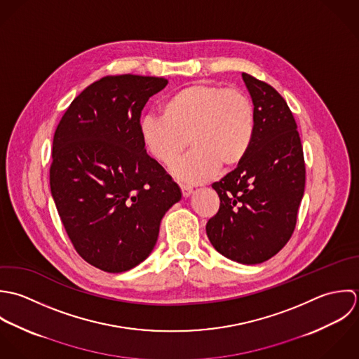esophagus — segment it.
<instances>
[{"label": "esophagus", "mask_w": 359, "mask_h": 359, "mask_svg": "<svg viewBox=\"0 0 359 359\" xmlns=\"http://www.w3.org/2000/svg\"><path fill=\"white\" fill-rule=\"evenodd\" d=\"M180 189H182V194H183V197H189V196L193 193V189H191L190 186L180 184Z\"/></svg>", "instance_id": "34e87169"}]
</instances>
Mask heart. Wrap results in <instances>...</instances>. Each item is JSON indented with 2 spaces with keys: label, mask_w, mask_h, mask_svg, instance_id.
Listing matches in <instances>:
<instances>
[{
  "label": "heart",
  "mask_w": 359,
  "mask_h": 359,
  "mask_svg": "<svg viewBox=\"0 0 359 359\" xmlns=\"http://www.w3.org/2000/svg\"><path fill=\"white\" fill-rule=\"evenodd\" d=\"M161 118L140 121V139L159 163L172 166L182 182L203 183L220 169H236L248 155L255 135V109L241 91L212 83H194L172 93L161 104Z\"/></svg>",
  "instance_id": "b5f03b06"
}]
</instances>
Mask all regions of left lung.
<instances>
[{
    "mask_svg": "<svg viewBox=\"0 0 359 359\" xmlns=\"http://www.w3.org/2000/svg\"><path fill=\"white\" fill-rule=\"evenodd\" d=\"M255 109V135L245 159L212 184L219 211L207 223L216 251L255 265L290 240L305 189L304 152L285 98L268 83L243 73Z\"/></svg>",
    "mask_w": 359,
    "mask_h": 359,
    "instance_id": "obj_1",
    "label": "left lung"
}]
</instances>
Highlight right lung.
I'll list each match as a JSON object with an SVG mask.
<instances>
[{"label": "right lung", "mask_w": 359, "mask_h": 359, "mask_svg": "<svg viewBox=\"0 0 359 359\" xmlns=\"http://www.w3.org/2000/svg\"><path fill=\"white\" fill-rule=\"evenodd\" d=\"M163 77L119 74L84 88L53 142L51 194L77 254L108 272H126L151 254L180 187L140 139L148 98Z\"/></svg>", "instance_id": "add662e5"}]
</instances>
